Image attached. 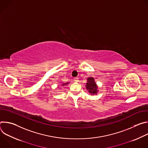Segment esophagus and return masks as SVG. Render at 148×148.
I'll return each instance as SVG.
<instances>
[{"label":"esophagus","mask_w":148,"mask_h":148,"mask_svg":"<svg viewBox=\"0 0 148 148\" xmlns=\"http://www.w3.org/2000/svg\"><path fill=\"white\" fill-rule=\"evenodd\" d=\"M74 81L75 82H78L79 81V79H78V77H76V78H74Z\"/></svg>","instance_id":"obj_1"}]
</instances>
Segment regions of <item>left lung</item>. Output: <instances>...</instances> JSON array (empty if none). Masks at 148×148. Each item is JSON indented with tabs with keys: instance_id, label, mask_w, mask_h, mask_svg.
Instances as JSON below:
<instances>
[{
	"instance_id": "obj_1",
	"label": "left lung",
	"mask_w": 148,
	"mask_h": 148,
	"mask_svg": "<svg viewBox=\"0 0 148 148\" xmlns=\"http://www.w3.org/2000/svg\"><path fill=\"white\" fill-rule=\"evenodd\" d=\"M86 88L91 94H97L98 92V87L94 81V78L90 77L87 78L86 83Z\"/></svg>"
}]
</instances>
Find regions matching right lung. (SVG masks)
Listing matches in <instances>:
<instances>
[{
    "mask_svg": "<svg viewBox=\"0 0 148 148\" xmlns=\"http://www.w3.org/2000/svg\"><path fill=\"white\" fill-rule=\"evenodd\" d=\"M69 84V82H67V83H63L62 84V86H64V85H66V84Z\"/></svg>",
    "mask_w": 148,
    "mask_h": 148,
    "instance_id": "right-lung-1",
    "label": "right lung"
}]
</instances>
